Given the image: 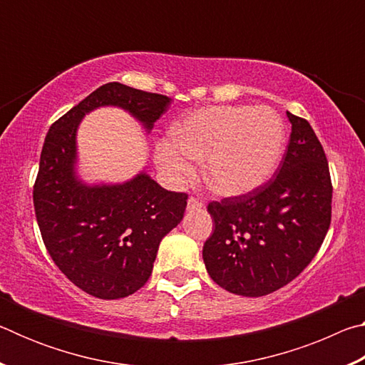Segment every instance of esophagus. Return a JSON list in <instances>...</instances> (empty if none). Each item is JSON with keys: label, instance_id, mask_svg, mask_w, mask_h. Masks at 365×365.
<instances>
[{"label": "esophagus", "instance_id": "esophagus-1", "mask_svg": "<svg viewBox=\"0 0 365 365\" xmlns=\"http://www.w3.org/2000/svg\"><path fill=\"white\" fill-rule=\"evenodd\" d=\"M202 206V201L200 200V197H196V196H190L188 197V209H201Z\"/></svg>", "mask_w": 365, "mask_h": 365}]
</instances>
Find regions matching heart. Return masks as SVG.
I'll use <instances>...</instances> for the list:
<instances>
[{
	"label": "heart",
	"instance_id": "obj_1",
	"mask_svg": "<svg viewBox=\"0 0 365 365\" xmlns=\"http://www.w3.org/2000/svg\"><path fill=\"white\" fill-rule=\"evenodd\" d=\"M174 141L158 145L156 159L165 174L183 180L205 159V180L220 195L256 190L275 170L283 148V123L274 110L248 106H211L185 117Z\"/></svg>",
	"mask_w": 365,
	"mask_h": 365
}]
</instances>
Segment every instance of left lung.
<instances>
[{"mask_svg":"<svg viewBox=\"0 0 365 365\" xmlns=\"http://www.w3.org/2000/svg\"><path fill=\"white\" fill-rule=\"evenodd\" d=\"M287 115L292 133L279 170L256 190L207 205L214 232L202 259L211 279L235 294L264 296L285 287L307 267L329 232V160L309 122Z\"/></svg>","mask_w":365,"mask_h":365,"instance_id":"obj_1","label":"left lung"}]
</instances>
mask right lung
<instances>
[{"label":"right lung","instance_id":"obj_1","mask_svg":"<svg viewBox=\"0 0 365 365\" xmlns=\"http://www.w3.org/2000/svg\"><path fill=\"white\" fill-rule=\"evenodd\" d=\"M172 98L110 82L49 127L34 185V207L49 256L73 285L119 299L145 285L160 240L180 224L187 193L168 191L146 174L113 187H86L73 174L76 132L100 106H119L150 130Z\"/></svg>","mask_w":365,"mask_h":365}]
</instances>
